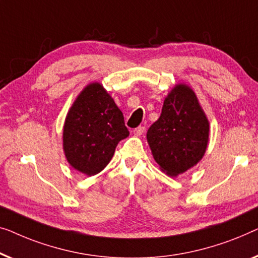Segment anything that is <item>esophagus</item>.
<instances>
[{
	"mask_svg": "<svg viewBox=\"0 0 258 258\" xmlns=\"http://www.w3.org/2000/svg\"><path fill=\"white\" fill-rule=\"evenodd\" d=\"M145 130H146L145 128V126H139V127L133 130V133L136 134V136H141V134L145 133Z\"/></svg>",
	"mask_w": 258,
	"mask_h": 258,
	"instance_id": "1",
	"label": "esophagus"
}]
</instances>
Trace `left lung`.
Returning <instances> with one entry per match:
<instances>
[{
	"label": "left lung",
	"instance_id": "8db88e82",
	"mask_svg": "<svg viewBox=\"0 0 258 258\" xmlns=\"http://www.w3.org/2000/svg\"><path fill=\"white\" fill-rule=\"evenodd\" d=\"M209 122L187 85H176L166 97L161 115L147 131L152 154L170 176L182 174L201 160L208 145Z\"/></svg>",
	"mask_w": 258,
	"mask_h": 258
}]
</instances>
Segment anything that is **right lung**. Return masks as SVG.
Segmentation results:
<instances>
[{
  "instance_id": "obj_1",
  "label": "right lung",
  "mask_w": 258,
  "mask_h": 258,
  "mask_svg": "<svg viewBox=\"0 0 258 258\" xmlns=\"http://www.w3.org/2000/svg\"><path fill=\"white\" fill-rule=\"evenodd\" d=\"M128 134L114 100L99 83H92L77 97L65 119V157L75 169L96 175L107 166L118 143Z\"/></svg>"
}]
</instances>
